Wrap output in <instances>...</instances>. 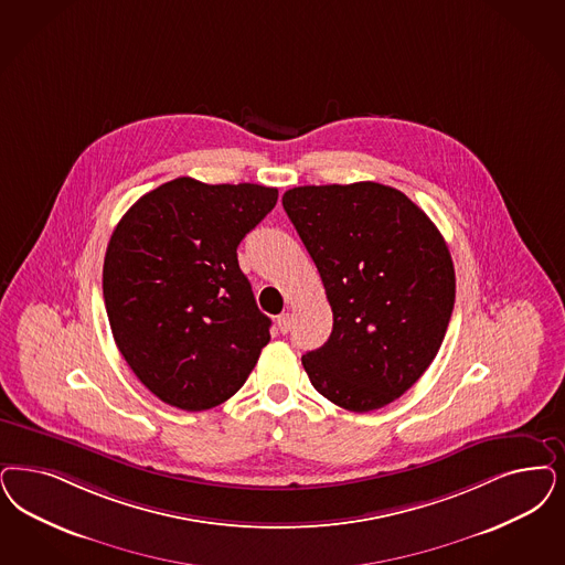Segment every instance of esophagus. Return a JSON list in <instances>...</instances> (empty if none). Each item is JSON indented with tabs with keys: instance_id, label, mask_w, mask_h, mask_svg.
Instances as JSON below:
<instances>
[{
	"instance_id": "1",
	"label": "esophagus",
	"mask_w": 565,
	"mask_h": 565,
	"mask_svg": "<svg viewBox=\"0 0 565 565\" xmlns=\"http://www.w3.org/2000/svg\"><path fill=\"white\" fill-rule=\"evenodd\" d=\"M277 328L281 333H288L290 328H292V315L290 312H281L279 317H277Z\"/></svg>"
}]
</instances>
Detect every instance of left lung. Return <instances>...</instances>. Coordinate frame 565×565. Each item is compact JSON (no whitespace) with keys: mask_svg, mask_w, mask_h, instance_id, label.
Returning <instances> with one entry per match:
<instances>
[{"mask_svg":"<svg viewBox=\"0 0 565 565\" xmlns=\"http://www.w3.org/2000/svg\"><path fill=\"white\" fill-rule=\"evenodd\" d=\"M284 209L321 275L333 328L302 356L312 386L354 413L382 409L424 375L455 305L447 242L390 185H302Z\"/></svg>","mask_w":565,"mask_h":565,"instance_id":"1","label":"left lung"}]
</instances>
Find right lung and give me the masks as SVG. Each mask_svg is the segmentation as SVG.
I'll return each mask as SVG.
<instances>
[{"label": "right lung", "instance_id": "1", "mask_svg": "<svg viewBox=\"0 0 565 565\" xmlns=\"http://www.w3.org/2000/svg\"><path fill=\"white\" fill-rule=\"evenodd\" d=\"M275 202V188L179 177L118 221L102 273L106 312L127 365L162 403H225L271 340L237 246Z\"/></svg>", "mask_w": 565, "mask_h": 565}]
</instances>
